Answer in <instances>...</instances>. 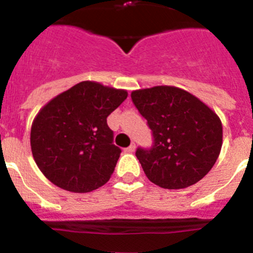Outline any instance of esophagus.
<instances>
[{
	"instance_id": "esophagus-1",
	"label": "esophagus",
	"mask_w": 253,
	"mask_h": 253,
	"mask_svg": "<svg viewBox=\"0 0 253 253\" xmlns=\"http://www.w3.org/2000/svg\"><path fill=\"white\" fill-rule=\"evenodd\" d=\"M125 152H128V153H133V152H135V144H134V143H131L128 148H125Z\"/></svg>"
}]
</instances>
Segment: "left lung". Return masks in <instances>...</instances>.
Here are the masks:
<instances>
[{"instance_id": "obj_1", "label": "left lung", "mask_w": 253, "mask_h": 253, "mask_svg": "<svg viewBox=\"0 0 253 253\" xmlns=\"http://www.w3.org/2000/svg\"><path fill=\"white\" fill-rule=\"evenodd\" d=\"M131 100L153 131L154 146L135 152L151 182L163 189H185L213 169L223 144L215 111L175 86L135 90Z\"/></svg>"}]
</instances>
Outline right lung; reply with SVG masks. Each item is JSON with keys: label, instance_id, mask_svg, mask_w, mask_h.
I'll return each mask as SVG.
<instances>
[{"label": "right lung", "instance_id": "1", "mask_svg": "<svg viewBox=\"0 0 253 253\" xmlns=\"http://www.w3.org/2000/svg\"><path fill=\"white\" fill-rule=\"evenodd\" d=\"M126 97V90L82 81L40 109L31 124V153L50 182L90 193L110 180L122 151L106 118Z\"/></svg>", "mask_w": 253, "mask_h": 253}]
</instances>
